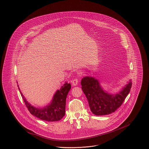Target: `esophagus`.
<instances>
[{
  "label": "esophagus",
  "instance_id": "obj_1",
  "mask_svg": "<svg viewBox=\"0 0 149 149\" xmlns=\"http://www.w3.org/2000/svg\"><path fill=\"white\" fill-rule=\"evenodd\" d=\"M78 79L77 78H75L72 81V84L73 86H77L78 85Z\"/></svg>",
  "mask_w": 149,
  "mask_h": 149
}]
</instances>
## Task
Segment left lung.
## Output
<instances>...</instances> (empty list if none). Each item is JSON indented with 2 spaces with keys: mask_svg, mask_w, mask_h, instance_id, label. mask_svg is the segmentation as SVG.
I'll list each match as a JSON object with an SVG mask.
<instances>
[{
  "mask_svg": "<svg viewBox=\"0 0 149 149\" xmlns=\"http://www.w3.org/2000/svg\"><path fill=\"white\" fill-rule=\"evenodd\" d=\"M82 89L85 94L91 111L97 116L107 115L114 112L122 105L132 86L131 81L119 93L111 94L102 89L99 81L91 77L81 80Z\"/></svg>",
  "mask_w": 149,
  "mask_h": 149,
  "instance_id": "1",
  "label": "left lung"
}]
</instances>
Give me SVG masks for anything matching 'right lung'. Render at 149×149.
I'll use <instances>...</instances> for the list:
<instances>
[{
  "instance_id": "obj_1",
  "label": "right lung",
  "mask_w": 149,
  "mask_h": 149,
  "mask_svg": "<svg viewBox=\"0 0 149 149\" xmlns=\"http://www.w3.org/2000/svg\"><path fill=\"white\" fill-rule=\"evenodd\" d=\"M70 84L65 82L54 95L51 102L47 106L37 108L31 105L21 92L26 107L30 113L38 119L47 121H56L62 119L65 115V101L67 95L71 89Z\"/></svg>"
}]
</instances>
